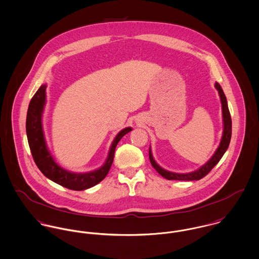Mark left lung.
I'll use <instances>...</instances> for the list:
<instances>
[{"label":"left lung","mask_w":259,"mask_h":259,"mask_svg":"<svg viewBox=\"0 0 259 259\" xmlns=\"http://www.w3.org/2000/svg\"><path fill=\"white\" fill-rule=\"evenodd\" d=\"M215 87L219 92L221 102H222V108H223V119H224V132H223V138L220 143L219 148L217 149L216 153L214 154V156L210 159L208 162H206L202 167H200L199 169H197L193 172H190V174H175V172H170V171H167V170L161 168L159 164L155 161V159H153L152 152L150 149V151H149L150 161H151L152 165L154 166V168L164 179H168V180H199V179H203L219 162L220 159H222L225 152L229 148L231 137H232V118H231L230 110L228 107L227 99L225 97V94H224L221 85L218 82H216Z\"/></svg>","instance_id":"left-lung-1"}]
</instances>
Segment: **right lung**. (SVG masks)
Segmentation results:
<instances>
[{
    "label": "right lung",
    "instance_id": "add662e5",
    "mask_svg": "<svg viewBox=\"0 0 259 259\" xmlns=\"http://www.w3.org/2000/svg\"><path fill=\"white\" fill-rule=\"evenodd\" d=\"M45 90L46 85H41L39 90L32 97L29 102L26 115V134L33 159L40 171L46 178L68 189L79 191L93 187L96 184L100 183L107 176L113 162L114 152L118 142L125 134L129 133L132 128L128 127L120 131L111 145L106 162L100 169L88 174H73L67 171L59 166L54 161V159H52L44 141L41 125V115L45 103Z\"/></svg>",
    "mask_w": 259,
    "mask_h": 259
}]
</instances>
